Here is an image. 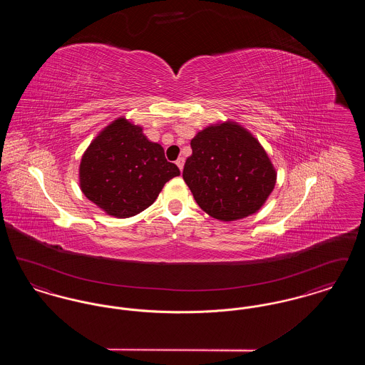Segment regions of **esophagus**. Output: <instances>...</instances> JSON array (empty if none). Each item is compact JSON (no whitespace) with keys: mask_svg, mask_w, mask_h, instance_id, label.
<instances>
[{"mask_svg":"<svg viewBox=\"0 0 365 365\" xmlns=\"http://www.w3.org/2000/svg\"><path fill=\"white\" fill-rule=\"evenodd\" d=\"M176 165H178V168L182 171V170H183V165H185V158H183V157H179V158L176 160Z\"/></svg>","mask_w":365,"mask_h":365,"instance_id":"1","label":"esophagus"}]
</instances>
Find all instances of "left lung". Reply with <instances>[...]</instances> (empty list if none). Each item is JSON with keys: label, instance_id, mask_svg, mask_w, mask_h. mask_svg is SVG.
<instances>
[{"label": "left lung", "instance_id": "obj_1", "mask_svg": "<svg viewBox=\"0 0 365 365\" xmlns=\"http://www.w3.org/2000/svg\"><path fill=\"white\" fill-rule=\"evenodd\" d=\"M183 179L209 216L232 222L257 212L277 173L259 140L235 123L209 125L191 139Z\"/></svg>", "mask_w": 365, "mask_h": 365}]
</instances>
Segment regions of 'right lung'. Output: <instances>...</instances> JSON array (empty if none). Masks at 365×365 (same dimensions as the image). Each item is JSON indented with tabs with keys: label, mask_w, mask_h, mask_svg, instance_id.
I'll return each instance as SVG.
<instances>
[{
	"label": "right lung",
	"mask_w": 365,
	"mask_h": 365,
	"mask_svg": "<svg viewBox=\"0 0 365 365\" xmlns=\"http://www.w3.org/2000/svg\"><path fill=\"white\" fill-rule=\"evenodd\" d=\"M178 175L179 168L167 161L163 146L124 118L109 124L90 143L79 168L83 194L120 219L150 207L164 185Z\"/></svg>",
	"instance_id": "right-lung-1"
}]
</instances>
